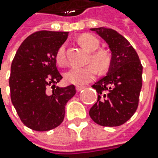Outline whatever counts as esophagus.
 Segmentation results:
<instances>
[{
  "label": "esophagus",
  "mask_w": 158,
  "mask_h": 158,
  "mask_svg": "<svg viewBox=\"0 0 158 158\" xmlns=\"http://www.w3.org/2000/svg\"><path fill=\"white\" fill-rule=\"evenodd\" d=\"M83 88H84V86H78V85H77V86L76 87V90H77V91H81V90H82Z\"/></svg>",
  "instance_id": "esophagus-1"
}]
</instances>
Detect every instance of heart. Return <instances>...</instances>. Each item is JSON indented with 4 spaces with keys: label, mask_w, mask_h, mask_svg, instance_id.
I'll list each match as a JSON object with an SVG mask.
<instances>
[{
    "label": "heart",
    "mask_w": 158,
    "mask_h": 158,
    "mask_svg": "<svg viewBox=\"0 0 158 158\" xmlns=\"http://www.w3.org/2000/svg\"><path fill=\"white\" fill-rule=\"evenodd\" d=\"M79 43L90 54V60L99 70H106L110 65V57L106 52H96L99 47V41L97 38L90 34H82L79 37ZM55 60L58 65L64 66L67 63L66 59V47L65 45H61L56 51ZM96 69L92 65L84 67H73L69 69L64 75L65 80L69 83L82 85L89 82L96 76Z\"/></svg>",
    "instance_id": "b5f03b06"
}]
</instances>
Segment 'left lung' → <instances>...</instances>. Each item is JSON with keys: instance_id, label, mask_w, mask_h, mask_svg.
Listing matches in <instances>:
<instances>
[{"instance_id": "8db88e82", "label": "left lung", "mask_w": 158, "mask_h": 158, "mask_svg": "<svg viewBox=\"0 0 158 158\" xmlns=\"http://www.w3.org/2000/svg\"><path fill=\"white\" fill-rule=\"evenodd\" d=\"M108 44L112 59L108 73L91 87L98 92V101L89 116L103 127H118L134 115L143 85V66L130 43L112 29L93 28Z\"/></svg>"}]
</instances>
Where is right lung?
<instances>
[{"mask_svg": "<svg viewBox=\"0 0 158 158\" xmlns=\"http://www.w3.org/2000/svg\"><path fill=\"white\" fill-rule=\"evenodd\" d=\"M68 35L67 31H36L22 43L13 59L10 98L22 122L32 130L48 131L61 124L65 106L76 94L73 84L55 85L62 79L55 53Z\"/></svg>", "mask_w": 158, "mask_h": 158, "instance_id": "1", "label": "right lung"}]
</instances>
